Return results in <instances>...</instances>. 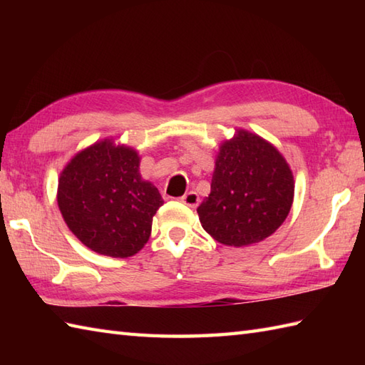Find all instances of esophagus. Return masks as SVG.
<instances>
[{
  "mask_svg": "<svg viewBox=\"0 0 365 365\" xmlns=\"http://www.w3.org/2000/svg\"><path fill=\"white\" fill-rule=\"evenodd\" d=\"M180 200H182V202H183L185 205L195 208V207H197V204H199V196H197V192L190 191V192H187V195H185V196H182Z\"/></svg>",
  "mask_w": 365,
  "mask_h": 365,
  "instance_id": "34e87169",
  "label": "esophagus"
}]
</instances>
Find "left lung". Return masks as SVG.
<instances>
[{
  "instance_id": "8db88e82",
  "label": "left lung",
  "mask_w": 365,
  "mask_h": 365,
  "mask_svg": "<svg viewBox=\"0 0 365 365\" xmlns=\"http://www.w3.org/2000/svg\"><path fill=\"white\" fill-rule=\"evenodd\" d=\"M210 195L197 207L202 227L216 242L247 246L285 221L293 202V174L276 147L238 130L220 147Z\"/></svg>"
}]
</instances>
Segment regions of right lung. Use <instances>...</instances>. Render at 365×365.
<instances>
[{"label": "right lung", "mask_w": 365, "mask_h": 365, "mask_svg": "<svg viewBox=\"0 0 365 365\" xmlns=\"http://www.w3.org/2000/svg\"><path fill=\"white\" fill-rule=\"evenodd\" d=\"M160 191L139 174L136 150L96 143L76 153L59 177L58 205L76 238L110 257H130L147 243Z\"/></svg>", "instance_id": "add662e5"}]
</instances>
